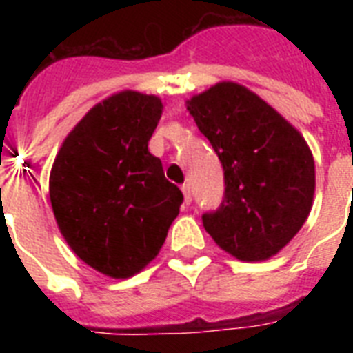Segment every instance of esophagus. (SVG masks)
I'll list each match as a JSON object with an SVG mask.
<instances>
[{
  "instance_id": "34e87169",
  "label": "esophagus",
  "mask_w": 353,
  "mask_h": 353,
  "mask_svg": "<svg viewBox=\"0 0 353 353\" xmlns=\"http://www.w3.org/2000/svg\"><path fill=\"white\" fill-rule=\"evenodd\" d=\"M181 190H183V198H185V203L190 205V201H192V192H190V185H188V183H185V185H183V187H181Z\"/></svg>"
}]
</instances>
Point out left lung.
<instances>
[{
    "instance_id": "obj_1",
    "label": "left lung",
    "mask_w": 353,
    "mask_h": 353,
    "mask_svg": "<svg viewBox=\"0 0 353 353\" xmlns=\"http://www.w3.org/2000/svg\"><path fill=\"white\" fill-rule=\"evenodd\" d=\"M223 166L220 209L203 227L225 252L262 262L284 249L310 216L315 163L301 133L236 82H220L187 102Z\"/></svg>"
}]
</instances>
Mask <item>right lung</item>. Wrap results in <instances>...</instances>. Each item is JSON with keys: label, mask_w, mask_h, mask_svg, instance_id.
Returning a JSON list of instances; mask_svg holds the SVG:
<instances>
[{"label": "right lung", "mask_w": 353, "mask_h": 353, "mask_svg": "<svg viewBox=\"0 0 353 353\" xmlns=\"http://www.w3.org/2000/svg\"><path fill=\"white\" fill-rule=\"evenodd\" d=\"M161 99L121 91L69 132L52 163L49 198L58 229L77 256L112 279L148 265L183 203L148 141Z\"/></svg>", "instance_id": "add662e5"}]
</instances>
